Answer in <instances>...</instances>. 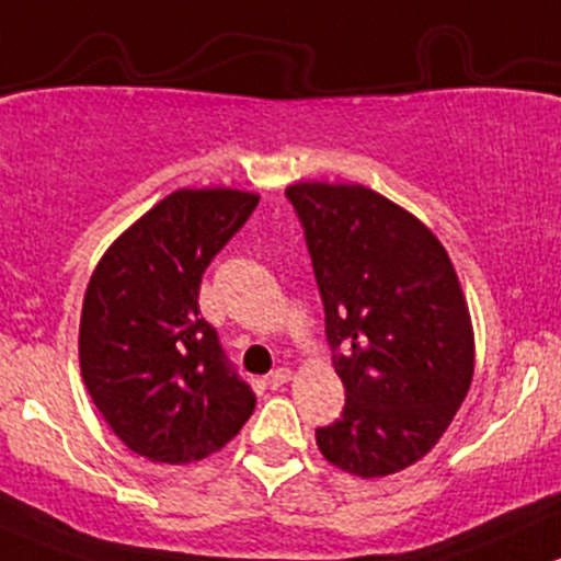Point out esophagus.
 Here are the masks:
<instances>
[{
	"label": "esophagus",
	"mask_w": 561,
	"mask_h": 561,
	"mask_svg": "<svg viewBox=\"0 0 561 561\" xmlns=\"http://www.w3.org/2000/svg\"><path fill=\"white\" fill-rule=\"evenodd\" d=\"M290 380H293L290 367H276V370L268 375V386H274V389H279V386L290 383Z\"/></svg>",
	"instance_id": "esophagus-1"
}]
</instances>
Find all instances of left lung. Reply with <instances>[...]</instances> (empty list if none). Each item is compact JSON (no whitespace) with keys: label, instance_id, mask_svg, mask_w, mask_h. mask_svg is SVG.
<instances>
[{"label":"left lung","instance_id":"obj_1","mask_svg":"<svg viewBox=\"0 0 561 561\" xmlns=\"http://www.w3.org/2000/svg\"><path fill=\"white\" fill-rule=\"evenodd\" d=\"M287 196L306 229L324 332L346 389L317 428L319 453L362 479L399 473L434 450L471 389L473 324L436 233L362 183L304 181Z\"/></svg>","mask_w":561,"mask_h":561}]
</instances>
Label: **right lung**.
Masks as SVG:
<instances>
[{
  "instance_id": "right-lung-1",
  "label": "right lung",
  "mask_w": 561,
  "mask_h": 561,
  "mask_svg": "<svg viewBox=\"0 0 561 561\" xmlns=\"http://www.w3.org/2000/svg\"><path fill=\"white\" fill-rule=\"evenodd\" d=\"M257 199L229 186L172 191L108 244L90 276L82 380L119 442L153 463L218 453L255 410L199 317V285Z\"/></svg>"
}]
</instances>
